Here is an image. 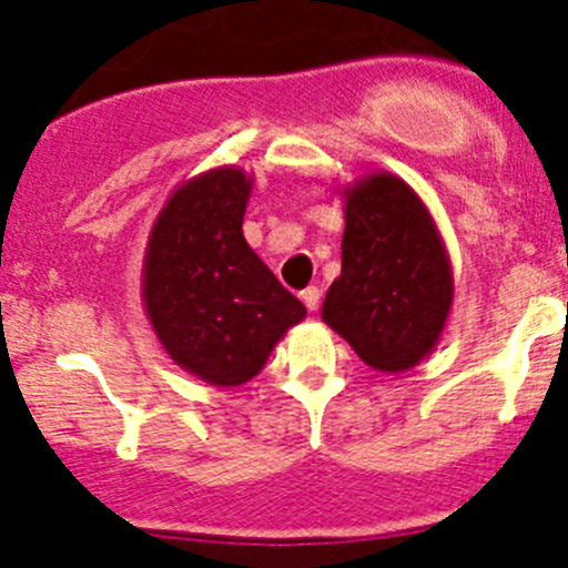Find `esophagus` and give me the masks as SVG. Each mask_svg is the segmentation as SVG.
<instances>
[{
	"label": "esophagus",
	"mask_w": 568,
	"mask_h": 568,
	"mask_svg": "<svg viewBox=\"0 0 568 568\" xmlns=\"http://www.w3.org/2000/svg\"><path fill=\"white\" fill-rule=\"evenodd\" d=\"M300 300L305 302V307L307 311H318V305H321V291L316 288V285H311V288H305L300 294Z\"/></svg>",
	"instance_id": "34e87169"
}]
</instances>
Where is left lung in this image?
<instances>
[{
	"instance_id": "left-lung-1",
	"label": "left lung",
	"mask_w": 568,
	"mask_h": 568,
	"mask_svg": "<svg viewBox=\"0 0 568 568\" xmlns=\"http://www.w3.org/2000/svg\"><path fill=\"white\" fill-rule=\"evenodd\" d=\"M341 277L321 318L365 365L409 371L437 346L454 302L443 236L409 183L376 173L348 186Z\"/></svg>"
}]
</instances>
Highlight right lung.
Wrapping results in <instances>:
<instances>
[{
  "label": "right lung",
  "mask_w": 568,
  "mask_h": 568,
  "mask_svg": "<svg viewBox=\"0 0 568 568\" xmlns=\"http://www.w3.org/2000/svg\"><path fill=\"white\" fill-rule=\"evenodd\" d=\"M252 178L216 168L170 194L153 222L142 266L145 313L164 352L183 371L216 387L261 374L305 305L242 233Z\"/></svg>",
  "instance_id": "1"
}]
</instances>
